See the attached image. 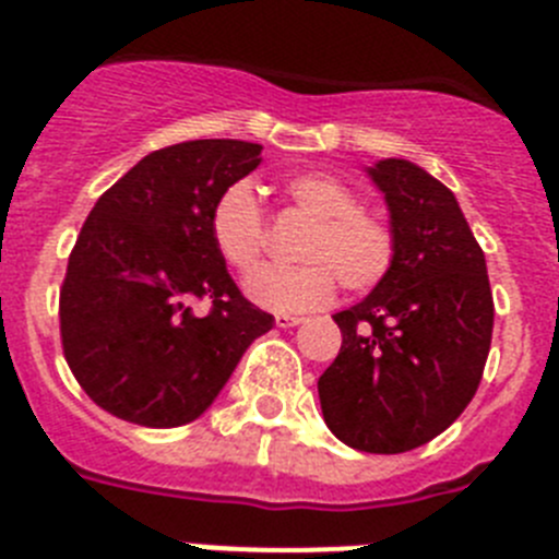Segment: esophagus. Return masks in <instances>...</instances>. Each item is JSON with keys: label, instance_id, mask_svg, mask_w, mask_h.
Listing matches in <instances>:
<instances>
[{"label": "esophagus", "instance_id": "esophagus-1", "mask_svg": "<svg viewBox=\"0 0 559 559\" xmlns=\"http://www.w3.org/2000/svg\"><path fill=\"white\" fill-rule=\"evenodd\" d=\"M274 322H276V328L288 330V328H299L305 319H302V316H294V313H276Z\"/></svg>", "mask_w": 559, "mask_h": 559}]
</instances>
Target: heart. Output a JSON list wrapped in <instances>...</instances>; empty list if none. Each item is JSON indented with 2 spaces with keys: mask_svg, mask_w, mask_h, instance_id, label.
<instances>
[{
  "mask_svg": "<svg viewBox=\"0 0 559 559\" xmlns=\"http://www.w3.org/2000/svg\"><path fill=\"white\" fill-rule=\"evenodd\" d=\"M283 195L310 215L296 249L299 265H263L246 280V296L274 313H305L322 308L335 294V280L349 294H364L389 274L394 231L374 212L358 206L347 181L324 170L294 173ZM210 237L229 269L246 274L263 251L265 221L251 181H235L210 210Z\"/></svg>",
  "mask_w": 559,
  "mask_h": 559,
  "instance_id": "b5f03b06",
  "label": "heart"
}]
</instances>
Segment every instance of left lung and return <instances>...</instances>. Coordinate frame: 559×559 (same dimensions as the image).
<instances>
[{
  "label": "left lung",
  "instance_id": "8db88e82",
  "mask_svg": "<svg viewBox=\"0 0 559 559\" xmlns=\"http://www.w3.org/2000/svg\"><path fill=\"white\" fill-rule=\"evenodd\" d=\"M367 173L386 199L394 260L367 299L333 316L341 349L319 378V400L344 445L406 453L467 408L496 310L456 195L408 159H380Z\"/></svg>",
  "mask_w": 559,
  "mask_h": 559
}]
</instances>
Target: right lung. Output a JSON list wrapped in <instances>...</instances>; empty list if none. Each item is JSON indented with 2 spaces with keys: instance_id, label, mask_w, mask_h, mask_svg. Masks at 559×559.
I'll list each match as a JSON object with an SVG mask.
<instances>
[{
  "instance_id": "right-lung-1",
  "label": "right lung",
  "mask_w": 559,
  "mask_h": 559,
  "mask_svg": "<svg viewBox=\"0 0 559 559\" xmlns=\"http://www.w3.org/2000/svg\"><path fill=\"white\" fill-rule=\"evenodd\" d=\"M263 145L190 140L147 153L88 212L61 288L63 355L114 417L176 428L212 406L274 316L237 290L210 237L221 190L260 165ZM206 295V317L190 298Z\"/></svg>"
}]
</instances>
